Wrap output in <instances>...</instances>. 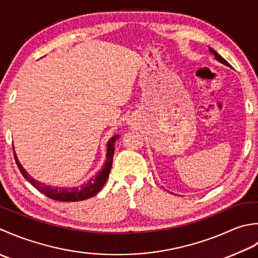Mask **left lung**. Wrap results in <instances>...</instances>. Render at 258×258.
<instances>
[{
	"label": "left lung",
	"mask_w": 258,
	"mask_h": 258,
	"mask_svg": "<svg viewBox=\"0 0 258 258\" xmlns=\"http://www.w3.org/2000/svg\"><path fill=\"white\" fill-rule=\"evenodd\" d=\"M209 51L210 52H212V53L214 54V56H215V59H216L217 61H219V62H222L223 63V64H225V66H227V67H230V64H229V63L227 62V61H226L225 59H224V57L222 56V55H219L218 53H217V52L216 51H215L214 49H212V48H209Z\"/></svg>",
	"instance_id": "left-lung-1"
}]
</instances>
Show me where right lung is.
<instances>
[{"instance_id":"right-lung-1","label":"right lung","mask_w":258,"mask_h":258,"mask_svg":"<svg viewBox=\"0 0 258 258\" xmlns=\"http://www.w3.org/2000/svg\"><path fill=\"white\" fill-rule=\"evenodd\" d=\"M118 137L119 136L115 135L112 137V138H110V140L108 141L107 156H106L107 159L104 161L102 169L100 170L96 176L90 178V180H88L87 182L82 183V185H79L76 187H52L49 185H44L43 182H40L38 180L33 179V178L24 170V168L19 162L18 157L13 150L14 159H15V162H17L21 173H22L25 179L46 197L53 199V201H59V202H80L97 195V194L101 190L102 187L104 186V183H106L107 179L109 178L110 170H111L113 154H114V143L115 140L118 139Z\"/></svg>"}]
</instances>
